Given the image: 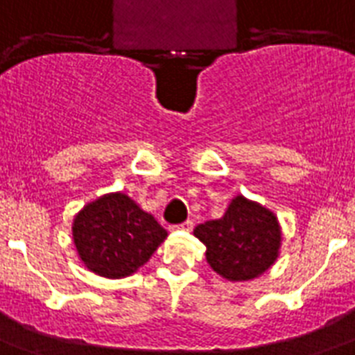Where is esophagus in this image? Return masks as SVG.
<instances>
[{
  "mask_svg": "<svg viewBox=\"0 0 355 355\" xmlns=\"http://www.w3.org/2000/svg\"><path fill=\"white\" fill-rule=\"evenodd\" d=\"M191 228H193V221H186L182 225H178V230H186V232H189Z\"/></svg>",
  "mask_w": 355,
  "mask_h": 355,
  "instance_id": "34e87169",
  "label": "esophagus"
}]
</instances>
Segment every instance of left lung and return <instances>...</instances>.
Instances as JSON below:
<instances>
[{"label":"left lung","mask_w":355,"mask_h":355,"mask_svg":"<svg viewBox=\"0 0 355 355\" xmlns=\"http://www.w3.org/2000/svg\"><path fill=\"white\" fill-rule=\"evenodd\" d=\"M206 261L228 282H248L269 270L280 256L278 217L256 200L236 195L221 219L197 225Z\"/></svg>","instance_id":"1"}]
</instances>
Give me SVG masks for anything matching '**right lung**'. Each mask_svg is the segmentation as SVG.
<instances>
[{"mask_svg":"<svg viewBox=\"0 0 355 355\" xmlns=\"http://www.w3.org/2000/svg\"><path fill=\"white\" fill-rule=\"evenodd\" d=\"M71 236L86 269L114 280L144 267L167 230L128 195L114 191L83 206L73 217Z\"/></svg>","mask_w":355,"mask_h":355,"instance_id":"1","label":"right lung"}]
</instances>
